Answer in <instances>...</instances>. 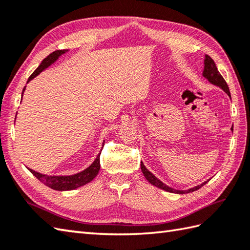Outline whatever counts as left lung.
I'll list each match as a JSON object with an SVG mask.
<instances>
[{
	"mask_svg": "<svg viewBox=\"0 0 250 250\" xmlns=\"http://www.w3.org/2000/svg\"><path fill=\"white\" fill-rule=\"evenodd\" d=\"M202 75H203L204 78H206L207 81H208L211 84H215V86L221 88L224 91L228 94V97L231 99V93H230V90L229 87H228V84L226 83V81L224 79V77L221 76V74L219 73L218 68H217L216 64L214 60L211 59L209 56L205 55V59H204V70L203 73H202ZM231 130L233 131V128H231ZM141 168H142V172L144 174L145 178L149 182L151 185L155 186L157 188H160L164 191H167V192H171V193H177V194H186V193H190V192H193V191L200 189L201 187H203V186L208 182L209 179H207L206 182L202 183L201 185L198 186H194L193 188H189L187 190H177V189H174L172 187H168L167 185H166L164 183H162L160 179L157 178L155 175H153L151 172H149L147 169V167L144 166V163L141 161Z\"/></svg>",
	"mask_w": 250,
	"mask_h": 250,
	"instance_id": "8db88e82",
	"label": "left lung"
}]
</instances>
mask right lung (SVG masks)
<instances>
[{"instance_id": "right-lung-1", "label": "right lung", "mask_w": 250, "mask_h": 250, "mask_svg": "<svg viewBox=\"0 0 250 250\" xmlns=\"http://www.w3.org/2000/svg\"><path fill=\"white\" fill-rule=\"evenodd\" d=\"M68 49H63V50H57L54 51L52 54H50L48 57L45 58V59L42 61L41 64L39 65V67L32 73V75L29 77L28 82L26 83H30L32 79H34L37 75L45 71L47 67H49L51 64L59 59V57L64 55L65 52H67ZM25 90V87L22 90V93H21V97H23V92ZM22 100V98H21ZM105 141H103V145L104 146ZM102 151V150H101ZM101 151L98 153L97 158L94 159V161L90 164L88 167H86L82 172H78L76 174L73 175H47V174H42L40 172H36L34 169L29 168V171L34 175V176L40 180L41 183H43L44 185H46L47 187H49L54 190H58V191H68V190H74L77 189L82 186H84L86 184L90 183L91 180L94 179V177L97 176L100 171V155Z\"/></svg>"}]
</instances>
